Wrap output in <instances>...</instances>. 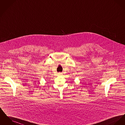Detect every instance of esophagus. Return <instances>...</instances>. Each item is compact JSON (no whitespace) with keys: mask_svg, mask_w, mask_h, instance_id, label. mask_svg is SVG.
<instances>
[{"mask_svg":"<svg viewBox=\"0 0 125 125\" xmlns=\"http://www.w3.org/2000/svg\"><path fill=\"white\" fill-rule=\"evenodd\" d=\"M62 74V73H58L59 75H60V74Z\"/></svg>","mask_w":125,"mask_h":125,"instance_id":"obj_1","label":"esophagus"}]
</instances>
